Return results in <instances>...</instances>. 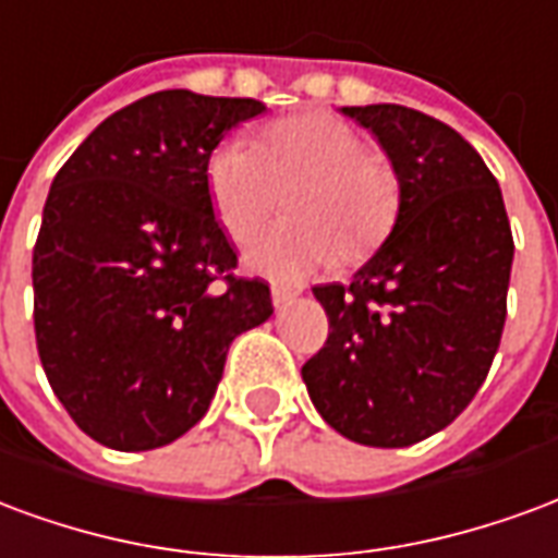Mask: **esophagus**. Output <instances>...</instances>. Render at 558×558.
Returning a JSON list of instances; mask_svg holds the SVG:
<instances>
[{
    "instance_id": "obj_1",
    "label": "esophagus",
    "mask_w": 558,
    "mask_h": 558,
    "mask_svg": "<svg viewBox=\"0 0 558 558\" xmlns=\"http://www.w3.org/2000/svg\"><path fill=\"white\" fill-rule=\"evenodd\" d=\"M296 294H300V291H294V288H279V284H274V291H270V296H274V306L291 303Z\"/></svg>"
}]
</instances>
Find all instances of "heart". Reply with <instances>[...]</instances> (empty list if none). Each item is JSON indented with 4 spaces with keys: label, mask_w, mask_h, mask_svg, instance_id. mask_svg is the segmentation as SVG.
<instances>
[{
    "label": "heart",
    "mask_w": 558,
    "mask_h": 558,
    "mask_svg": "<svg viewBox=\"0 0 558 558\" xmlns=\"http://www.w3.org/2000/svg\"><path fill=\"white\" fill-rule=\"evenodd\" d=\"M210 207L229 238L243 240L284 198L282 222L246 243L243 264L255 276L300 282L341 262H356L389 234L398 210L396 172L365 154L360 133L336 116L306 112L276 121L258 148L222 142L205 169Z\"/></svg>",
    "instance_id": "1"
}]
</instances>
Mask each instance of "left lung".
Listing matches in <instances>:
<instances>
[{"label": "left lung", "instance_id": "1", "mask_svg": "<svg viewBox=\"0 0 558 558\" xmlns=\"http://www.w3.org/2000/svg\"><path fill=\"white\" fill-rule=\"evenodd\" d=\"M384 148L396 226L348 284H315L329 339L303 384L329 428L374 449L437 434L485 384L506 327L514 240L478 150L437 118L341 107Z\"/></svg>", "mask_w": 558, "mask_h": 558}]
</instances>
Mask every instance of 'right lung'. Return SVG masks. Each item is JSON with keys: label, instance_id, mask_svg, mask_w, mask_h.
<instances>
[{"label": "right lung", "instance_id": "1", "mask_svg": "<svg viewBox=\"0 0 558 558\" xmlns=\"http://www.w3.org/2000/svg\"><path fill=\"white\" fill-rule=\"evenodd\" d=\"M252 97L169 88L97 124L47 195L32 255L35 339L52 392L92 440L169 446L205 416L231 341L274 315L205 184Z\"/></svg>", "mask_w": 558, "mask_h": 558}]
</instances>
